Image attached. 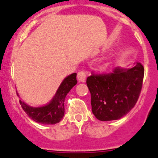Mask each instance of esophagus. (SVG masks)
<instances>
[{
	"mask_svg": "<svg viewBox=\"0 0 158 158\" xmlns=\"http://www.w3.org/2000/svg\"><path fill=\"white\" fill-rule=\"evenodd\" d=\"M86 76H87V75H86V73L85 72V71H80V72H78L77 73V80L80 82H85L86 80Z\"/></svg>",
	"mask_w": 158,
	"mask_h": 158,
	"instance_id": "34e87169",
	"label": "esophagus"
}]
</instances>
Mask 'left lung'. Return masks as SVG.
<instances>
[{"instance_id": "1", "label": "left lung", "mask_w": 158, "mask_h": 158, "mask_svg": "<svg viewBox=\"0 0 158 158\" xmlns=\"http://www.w3.org/2000/svg\"><path fill=\"white\" fill-rule=\"evenodd\" d=\"M143 77L144 67L140 62L132 68L116 67L111 73L88 77L93 115L100 121L116 120L126 115L138 101Z\"/></svg>"}]
</instances>
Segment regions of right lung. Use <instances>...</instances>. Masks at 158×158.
Here are the masks:
<instances>
[{"label":"right lung","instance_id":"add662e5","mask_svg":"<svg viewBox=\"0 0 158 158\" xmlns=\"http://www.w3.org/2000/svg\"><path fill=\"white\" fill-rule=\"evenodd\" d=\"M77 73H73L62 81L56 93L48 104L42 107H31L19 100L22 108L31 119L42 124H55L61 121L64 116V102L67 93L76 85ZM18 96L19 94L17 93Z\"/></svg>","mask_w":158,"mask_h":158}]
</instances>
